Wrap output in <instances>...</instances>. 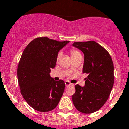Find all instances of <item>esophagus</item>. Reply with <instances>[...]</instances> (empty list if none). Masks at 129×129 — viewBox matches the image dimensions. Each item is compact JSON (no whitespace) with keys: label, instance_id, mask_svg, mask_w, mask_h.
<instances>
[{"label":"esophagus","instance_id":"esophagus-1","mask_svg":"<svg viewBox=\"0 0 129 129\" xmlns=\"http://www.w3.org/2000/svg\"><path fill=\"white\" fill-rule=\"evenodd\" d=\"M65 84H66V86H69V85H71L72 84L70 82H69V81H65Z\"/></svg>","mask_w":129,"mask_h":129}]
</instances>
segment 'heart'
<instances>
[{
	"label": "heart",
	"instance_id": "heart-1",
	"mask_svg": "<svg viewBox=\"0 0 129 129\" xmlns=\"http://www.w3.org/2000/svg\"><path fill=\"white\" fill-rule=\"evenodd\" d=\"M70 54H71V56L72 58H74L76 57V56H79V55H81V54L80 53L79 51L78 50H75V49H71L70 50ZM60 53H58L57 55V57H56V60H58V59L60 58Z\"/></svg>",
	"mask_w": 129,
	"mask_h": 129
}]
</instances>
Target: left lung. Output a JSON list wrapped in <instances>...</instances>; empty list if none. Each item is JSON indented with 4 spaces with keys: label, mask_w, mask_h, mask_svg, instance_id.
<instances>
[{
    "label": "left lung",
    "mask_w": 129,
    "mask_h": 129,
    "mask_svg": "<svg viewBox=\"0 0 129 129\" xmlns=\"http://www.w3.org/2000/svg\"><path fill=\"white\" fill-rule=\"evenodd\" d=\"M73 46L84 53L83 73L88 74L85 86L75 85L73 104L83 113H92L109 98L115 79L113 63L108 51L95 41L74 42Z\"/></svg>",
    "instance_id": "1"
}]
</instances>
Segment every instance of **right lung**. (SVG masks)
Returning <instances> with one entry per match:
<instances>
[{"mask_svg":"<svg viewBox=\"0 0 129 129\" xmlns=\"http://www.w3.org/2000/svg\"><path fill=\"white\" fill-rule=\"evenodd\" d=\"M69 41H58L37 37L25 48L17 69L21 95L33 109L48 112L57 106L65 90L62 79L51 78V69L56 66L58 53Z\"/></svg>","mask_w":129,"mask_h":129,"instance_id":"right-lung-1","label":"right lung"}]
</instances>
